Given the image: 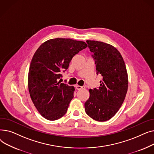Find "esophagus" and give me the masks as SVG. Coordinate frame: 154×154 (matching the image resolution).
<instances>
[{"instance_id":"1","label":"esophagus","mask_w":154,"mask_h":154,"mask_svg":"<svg viewBox=\"0 0 154 154\" xmlns=\"http://www.w3.org/2000/svg\"><path fill=\"white\" fill-rule=\"evenodd\" d=\"M76 89L77 90H81V89H84L85 87H82V86H79V85H76Z\"/></svg>"}]
</instances>
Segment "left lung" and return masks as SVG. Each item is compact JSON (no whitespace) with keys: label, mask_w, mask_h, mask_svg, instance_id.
Instances as JSON below:
<instances>
[{"label":"left lung","mask_w":154,"mask_h":154,"mask_svg":"<svg viewBox=\"0 0 154 154\" xmlns=\"http://www.w3.org/2000/svg\"><path fill=\"white\" fill-rule=\"evenodd\" d=\"M96 65L97 74L101 75L98 88L90 89L85 103L86 114L95 120L104 122L114 117L123 103L128 89V75L122 55L109 44L87 40Z\"/></svg>","instance_id":"left-lung-1"}]
</instances>
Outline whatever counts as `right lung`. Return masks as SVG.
<instances>
[{
	"mask_svg": "<svg viewBox=\"0 0 154 154\" xmlns=\"http://www.w3.org/2000/svg\"><path fill=\"white\" fill-rule=\"evenodd\" d=\"M87 47L83 41L56 38L40 45L32 57L28 75L30 98L40 115L55 120L66 114L75 88L60 83L75 55Z\"/></svg>",
	"mask_w": 154,
	"mask_h": 154,
	"instance_id": "obj_1",
	"label": "right lung"
}]
</instances>
